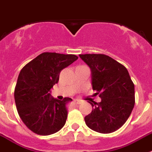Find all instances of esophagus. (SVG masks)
Here are the masks:
<instances>
[{
  "mask_svg": "<svg viewBox=\"0 0 152 152\" xmlns=\"http://www.w3.org/2000/svg\"><path fill=\"white\" fill-rule=\"evenodd\" d=\"M74 102H75V103H76V104H81V100H74Z\"/></svg>",
  "mask_w": 152,
  "mask_h": 152,
  "instance_id": "1",
  "label": "esophagus"
}]
</instances>
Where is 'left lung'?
<instances>
[{"mask_svg": "<svg viewBox=\"0 0 152 152\" xmlns=\"http://www.w3.org/2000/svg\"><path fill=\"white\" fill-rule=\"evenodd\" d=\"M91 70L93 90L100 94V103L89 102L92 112L85 117L93 131L112 133L124 124L135 103L134 85L127 69L104 54L80 55Z\"/></svg>", "mask_w": 152, "mask_h": 152, "instance_id": "obj_1", "label": "left lung"}]
</instances>
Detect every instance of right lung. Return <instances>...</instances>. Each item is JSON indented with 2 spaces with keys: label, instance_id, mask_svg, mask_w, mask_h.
Instances as JSON below:
<instances>
[{
  "label": "right lung",
  "instance_id": "1",
  "mask_svg": "<svg viewBox=\"0 0 152 152\" xmlns=\"http://www.w3.org/2000/svg\"><path fill=\"white\" fill-rule=\"evenodd\" d=\"M75 55L43 52L19 73L15 90L18 114L28 128L39 135H49L63 127L67 119L66 104L72 99L57 100L51 89L63 69L77 60Z\"/></svg>",
  "mask_w": 152,
  "mask_h": 152
}]
</instances>
